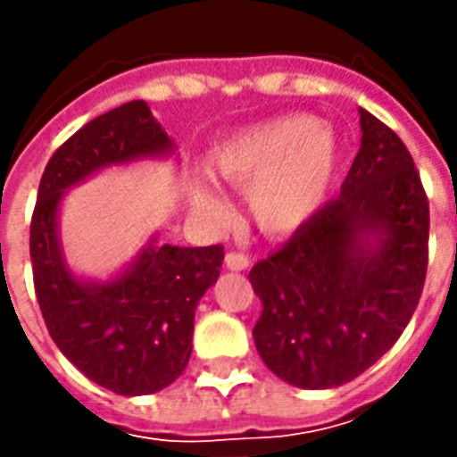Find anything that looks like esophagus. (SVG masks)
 <instances>
[{
	"label": "esophagus",
	"mask_w": 457,
	"mask_h": 457,
	"mask_svg": "<svg viewBox=\"0 0 457 457\" xmlns=\"http://www.w3.org/2000/svg\"><path fill=\"white\" fill-rule=\"evenodd\" d=\"M249 264L252 262L242 252H228V257H225V267L232 269V271H245V269H249Z\"/></svg>",
	"instance_id": "34e87169"
}]
</instances>
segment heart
Returning <instances> with one entry per match:
<instances>
[{"label": "heart", "mask_w": 457, "mask_h": 457, "mask_svg": "<svg viewBox=\"0 0 457 457\" xmlns=\"http://www.w3.org/2000/svg\"><path fill=\"white\" fill-rule=\"evenodd\" d=\"M212 176L247 190L249 212L269 235L298 228L326 198L337 170L336 137L313 114H287L237 131L210 151ZM190 203L203 218L222 222L229 208L195 183Z\"/></svg>", "instance_id": "b5f03b06"}]
</instances>
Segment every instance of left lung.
I'll use <instances>...</instances> for the list:
<instances>
[{"label":"left lung","instance_id":"obj_1","mask_svg":"<svg viewBox=\"0 0 457 457\" xmlns=\"http://www.w3.org/2000/svg\"><path fill=\"white\" fill-rule=\"evenodd\" d=\"M362 146L340 195L249 271L262 360L284 382L330 389L370 370L421 298L428 198L396 131L360 110Z\"/></svg>","mask_w":457,"mask_h":457}]
</instances>
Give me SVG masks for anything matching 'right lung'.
<instances>
[{
	"label": "right lung",
	"mask_w": 457,
	"mask_h": 457,
	"mask_svg": "<svg viewBox=\"0 0 457 457\" xmlns=\"http://www.w3.org/2000/svg\"><path fill=\"white\" fill-rule=\"evenodd\" d=\"M170 146L144 100L120 104L55 149L31 215V269L46 328L87 379L121 396L161 392L183 374L193 350L195 306L218 281L225 249L149 247L120 278L83 284L65 269L55 215L68 186L97 169L159 156Z\"/></svg>",
	"instance_id": "1"
}]
</instances>
